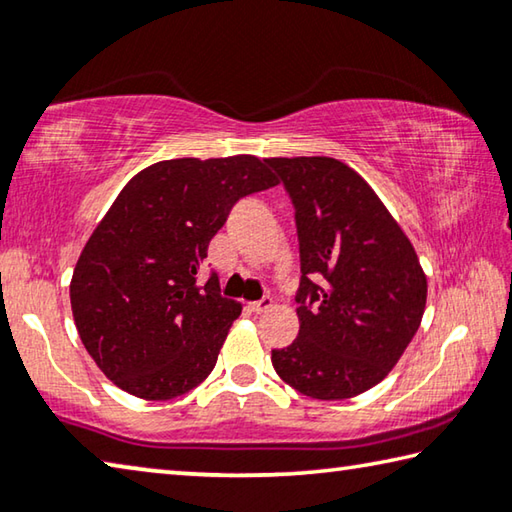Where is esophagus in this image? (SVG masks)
Masks as SVG:
<instances>
[{"label":"esophagus","instance_id":"34e87169","mask_svg":"<svg viewBox=\"0 0 512 512\" xmlns=\"http://www.w3.org/2000/svg\"><path fill=\"white\" fill-rule=\"evenodd\" d=\"M250 311H255V314H264L266 309H271L273 307V298H268V296H264L262 300H255V302H250Z\"/></svg>","mask_w":512,"mask_h":512}]
</instances>
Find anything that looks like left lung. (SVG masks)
Returning <instances> with one entry per match:
<instances>
[{
  "label": "left lung",
  "instance_id": "1",
  "mask_svg": "<svg viewBox=\"0 0 512 512\" xmlns=\"http://www.w3.org/2000/svg\"><path fill=\"white\" fill-rule=\"evenodd\" d=\"M296 210L300 332L277 375L314 400L377 386L418 332L427 277L400 225L357 171L325 155L268 158Z\"/></svg>",
  "mask_w": 512,
  "mask_h": 512
}]
</instances>
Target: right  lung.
Masks as SVG:
<instances>
[{
    "label": "right lung",
    "mask_w": 512,
    "mask_h": 512,
    "mask_svg": "<svg viewBox=\"0 0 512 512\" xmlns=\"http://www.w3.org/2000/svg\"><path fill=\"white\" fill-rule=\"evenodd\" d=\"M275 185L266 160L232 155L164 160L121 189L69 284L85 350L121 391L173 400L214 370L241 305L198 268L235 203Z\"/></svg>",
    "instance_id": "1"
}]
</instances>
